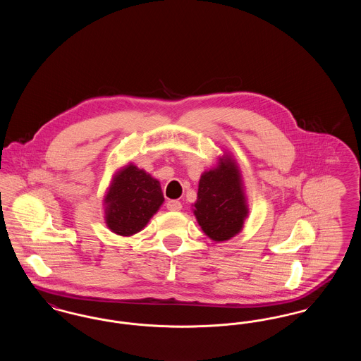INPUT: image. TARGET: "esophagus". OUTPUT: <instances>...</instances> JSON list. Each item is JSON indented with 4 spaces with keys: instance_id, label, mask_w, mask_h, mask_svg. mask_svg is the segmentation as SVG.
Masks as SVG:
<instances>
[{
    "instance_id": "esophagus-1",
    "label": "esophagus",
    "mask_w": 361,
    "mask_h": 361,
    "mask_svg": "<svg viewBox=\"0 0 361 361\" xmlns=\"http://www.w3.org/2000/svg\"><path fill=\"white\" fill-rule=\"evenodd\" d=\"M181 203L178 202V200H169L168 203H166V208L169 209V211H180L181 209Z\"/></svg>"
}]
</instances>
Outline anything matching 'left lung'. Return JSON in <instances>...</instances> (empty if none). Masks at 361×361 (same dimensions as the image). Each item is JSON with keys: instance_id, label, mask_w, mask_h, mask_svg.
I'll return each mask as SVG.
<instances>
[{"instance_id": "1", "label": "left lung", "mask_w": 361, "mask_h": 361, "mask_svg": "<svg viewBox=\"0 0 361 361\" xmlns=\"http://www.w3.org/2000/svg\"><path fill=\"white\" fill-rule=\"evenodd\" d=\"M193 212L211 240H230L242 230L247 207L240 171L231 158L224 157L215 169L202 174Z\"/></svg>"}]
</instances>
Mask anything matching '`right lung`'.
<instances>
[{"mask_svg": "<svg viewBox=\"0 0 361 361\" xmlns=\"http://www.w3.org/2000/svg\"><path fill=\"white\" fill-rule=\"evenodd\" d=\"M162 203L159 181L137 166L128 165L114 177L106 192V226L124 237L137 234Z\"/></svg>", "mask_w": 361, "mask_h": 361, "instance_id": "add662e5", "label": "right lung"}]
</instances>
